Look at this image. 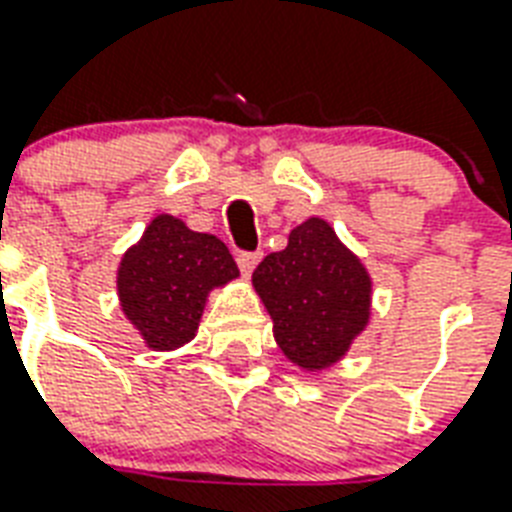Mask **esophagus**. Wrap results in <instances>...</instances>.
<instances>
[{"label":"esophagus","instance_id":"obj_1","mask_svg":"<svg viewBox=\"0 0 512 512\" xmlns=\"http://www.w3.org/2000/svg\"><path fill=\"white\" fill-rule=\"evenodd\" d=\"M236 263H239L241 273H244V276H249V273L255 271V265L260 263V252H241V255L236 257Z\"/></svg>","mask_w":512,"mask_h":512}]
</instances>
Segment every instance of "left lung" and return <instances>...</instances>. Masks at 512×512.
I'll list each match as a JSON object with an SVG mask.
<instances>
[{
	"instance_id": "obj_1",
	"label": "left lung",
	"mask_w": 512,
	"mask_h": 512,
	"mask_svg": "<svg viewBox=\"0 0 512 512\" xmlns=\"http://www.w3.org/2000/svg\"><path fill=\"white\" fill-rule=\"evenodd\" d=\"M257 295L273 319L284 357L303 370H325L343 360L370 322L368 268L330 222L308 217L252 273Z\"/></svg>"
}]
</instances>
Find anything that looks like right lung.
I'll use <instances>...</instances> for the list:
<instances>
[{
    "label": "right lung",
    "mask_w": 512,
    "mask_h": 512,
    "mask_svg": "<svg viewBox=\"0 0 512 512\" xmlns=\"http://www.w3.org/2000/svg\"><path fill=\"white\" fill-rule=\"evenodd\" d=\"M236 276V260L217 236L158 214L120 260L117 298L152 351H171L193 341L209 292Z\"/></svg>",
    "instance_id": "right-lung-1"
}]
</instances>
